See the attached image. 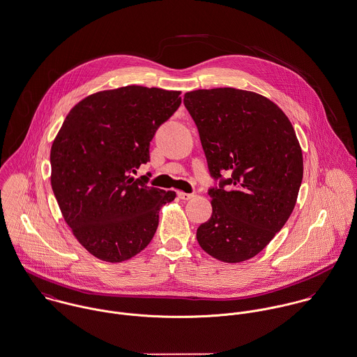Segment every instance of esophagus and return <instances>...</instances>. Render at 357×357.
<instances>
[{
	"instance_id": "1",
	"label": "esophagus",
	"mask_w": 357,
	"mask_h": 357,
	"mask_svg": "<svg viewBox=\"0 0 357 357\" xmlns=\"http://www.w3.org/2000/svg\"><path fill=\"white\" fill-rule=\"evenodd\" d=\"M177 195H178V197L183 199V200H190V199H192V197L196 196L195 194H187V192H183V191H178Z\"/></svg>"
}]
</instances>
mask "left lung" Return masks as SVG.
I'll return each instance as SVG.
<instances>
[{"instance_id":"8db88e82","label":"left lung","mask_w":357,"mask_h":357,"mask_svg":"<svg viewBox=\"0 0 357 357\" xmlns=\"http://www.w3.org/2000/svg\"><path fill=\"white\" fill-rule=\"evenodd\" d=\"M213 178L211 218L196 230L203 251L225 263L251 259L292 214L303 153L285 113L270 99L237 89L184 96ZM232 176L224 179L222 173ZM227 188L225 189V187Z\"/></svg>"}]
</instances>
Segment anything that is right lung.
I'll return each instance as SVG.
<instances>
[{
  "instance_id": "right-lung-1",
  "label": "right lung",
  "mask_w": 357,
  "mask_h": 357,
  "mask_svg": "<svg viewBox=\"0 0 357 357\" xmlns=\"http://www.w3.org/2000/svg\"><path fill=\"white\" fill-rule=\"evenodd\" d=\"M180 91L127 86L76 103L50 150L52 188L65 222L96 258L110 263L143 251L174 191L135 178L150 142L180 106Z\"/></svg>"
}]
</instances>
